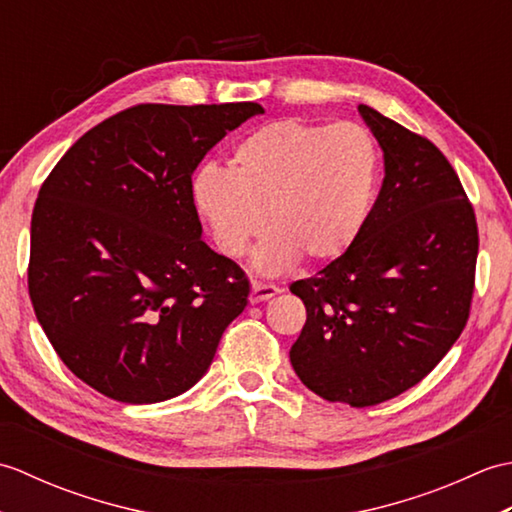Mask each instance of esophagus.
Segmentation results:
<instances>
[{
    "mask_svg": "<svg viewBox=\"0 0 512 512\" xmlns=\"http://www.w3.org/2000/svg\"><path fill=\"white\" fill-rule=\"evenodd\" d=\"M275 295H279V288L277 286H268V284H253L250 286V303H262L273 299Z\"/></svg>",
    "mask_w": 512,
    "mask_h": 512,
    "instance_id": "1",
    "label": "esophagus"
}]
</instances>
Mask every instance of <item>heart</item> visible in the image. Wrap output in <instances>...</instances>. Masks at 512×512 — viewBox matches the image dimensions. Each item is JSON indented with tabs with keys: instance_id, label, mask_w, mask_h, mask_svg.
<instances>
[{
	"instance_id": "1",
	"label": "heart",
	"mask_w": 512,
	"mask_h": 512,
	"mask_svg": "<svg viewBox=\"0 0 512 512\" xmlns=\"http://www.w3.org/2000/svg\"><path fill=\"white\" fill-rule=\"evenodd\" d=\"M378 156L356 125L275 121L248 134L233 151V169L202 165L191 200L226 257H242L270 233L255 255L259 273H279L306 257L325 264L343 257L372 211Z\"/></svg>"
}]
</instances>
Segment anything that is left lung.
<instances>
[{"instance_id": "1", "label": "left lung", "mask_w": 512, "mask_h": 512, "mask_svg": "<svg viewBox=\"0 0 512 512\" xmlns=\"http://www.w3.org/2000/svg\"><path fill=\"white\" fill-rule=\"evenodd\" d=\"M385 178L354 246L295 281L308 319L290 363L314 394L369 407L418 385L469 319L477 224L458 173L427 138L358 105Z\"/></svg>"}]
</instances>
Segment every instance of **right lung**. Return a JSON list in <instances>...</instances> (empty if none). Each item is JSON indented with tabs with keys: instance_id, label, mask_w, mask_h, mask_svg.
Masks as SVG:
<instances>
[{
	"instance_id": "add662e5",
	"label": "right lung",
	"mask_w": 512,
	"mask_h": 512,
	"mask_svg": "<svg viewBox=\"0 0 512 512\" xmlns=\"http://www.w3.org/2000/svg\"><path fill=\"white\" fill-rule=\"evenodd\" d=\"M257 103L136 105L92 127L41 184L28 290L70 372L129 405L206 374L248 279L202 242L191 176Z\"/></svg>"
}]
</instances>
